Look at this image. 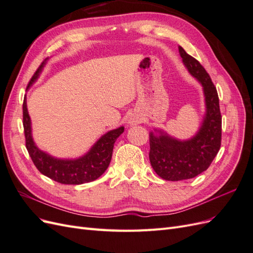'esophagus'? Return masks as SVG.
<instances>
[{
    "label": "esophagus",
    "mask_w": 253,
    "mask_h": 253,
    "mask_svg": "<svg viewBox=\"0 0 253 253\" xmlns=\"http://www.w3.org/2000/svg\"><path fill=\"white\" fill-rule=\"evenodd\" d=\"M139 122H140V119L136 118V117H132V118H129V119H128V124L131 125V126H134V125H138Z\"/></svg>",
    "instance_id": "esophagus-1"
}]
</instances>
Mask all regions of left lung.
<instances>
[{"label":"left lung","instance_id":"8db88e82","mask_svg":"<svg viewBox=\"0 0 253 253\" xmlns=\"http://www.w3.org/2000/svg\"><path fill=\"white\" fill-rule=\"evenodd\" d=\"M178 49L189 73L202 83L206 115L200 131L189 140H177L162 129L151 132V166L158 176L171 181L193 178L206 171L218 153L221 141V115L216 87L203 65L181 46Z\"/></svg>","mask_w":253,"mask_h":253}]
</instances>
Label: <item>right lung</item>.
<instances>
[{
  "label": "right lung",
  "mask_w": 253,
  "mask_h": 253,
  "mask_svg": "<svg viewBox=\"0 0 253 253\" xmlns=\"http://www.w3.org/2000/svg\"><path fill=\"white\" fill-rule=\"evenodd\" d=\"M45 63L46 60L43 61L36 71L27 88L39 77ZM23 126L26 149L37 169L48 178L63 185H81L100 177L111 163L115 141L125 131V127L120 126L104 134L86 154L80 158L59 159L46 154L35 144L32 136L30 117L27 112L26 97L23 101Z\"/></svg>",
  "instance_id": "1"
}]
</instances>
